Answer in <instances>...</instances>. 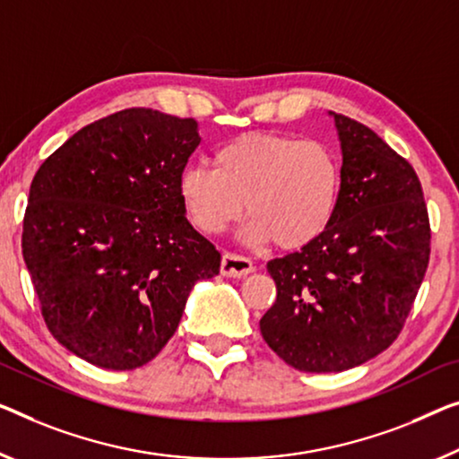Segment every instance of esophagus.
<instances>
[{"instance_id":"34e87169","label":"esophagus","mask_w":459,"mask_h":459,"mask_svg":"<svg viewBox=\"0 0 459 459\" xmlns=\"http://www.w3.org/2000/svg\"><path fill=\"white\" fill-rule=\"evenodd\" d=\"M253 272V262L249 257L237 255V253H224L221 262V273L229 278H245Z\"/></svg>"}]
</instances>
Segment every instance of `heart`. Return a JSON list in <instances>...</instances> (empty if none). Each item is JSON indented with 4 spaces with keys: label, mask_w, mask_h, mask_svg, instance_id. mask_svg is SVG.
I'll use <instances>...</instances> for the list:
<instances>
[{
    "label": "heart",
    "mask_w": 459,
    "mask_h": 459,
    "mask_svg": "<svg viewBox=\"0 0 459 459\" xmlns=\"http://www.w3.org/2000/svg\"><path fill=\"white\" fill-rule=\"evenodd\" d=\"M214 169L187 164L179 197L206 235L245 214L249 241L299 249L316 241L336 212L340 164L325 143L282 134H247L216 150Z\"/></svg>",
    "instance_id": "heart-1"
}]
</instances>
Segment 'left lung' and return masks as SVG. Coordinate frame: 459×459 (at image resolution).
Instances as JSON below:
<instances>
[{
    "mask_svg": "<svg viewBox=\"0 0 459 459\" xmlns=\"http://www.w3.org/2000/svg\"><path fill=\"white\" fill-rule=\"evenodd\" d=\"M342 169L336 212L316 241L268 262L276 303L264 340L305 373H340L398 338L430 253L422 187L373 129L332 113Z\"/></svg>",
    "mask_w": 459,
    "mask_h": 459,
    "instance_id": "8db88e82",
    "label": "left lung"
}]
</instances>
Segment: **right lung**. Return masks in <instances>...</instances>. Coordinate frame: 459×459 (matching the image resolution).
<instances>
[{
  "label": "right lung",
  "mask_w": 459,
  "mask_h": 459,
  "mask_svg": "<svg viewBox=\"0 0 459 459\" xmlns=\"http://www.w3.org/2000/svg\"><path fill=\"white\" fill-rule=\"evenodd\" d=\"M194 119L126 108L82 127L34 175L22 255L49 332L91 365L132 371L179 325L221 253L186 218Z\"/></svg>",
  "instance_id": "right-lung-1"
}]
</instances>
